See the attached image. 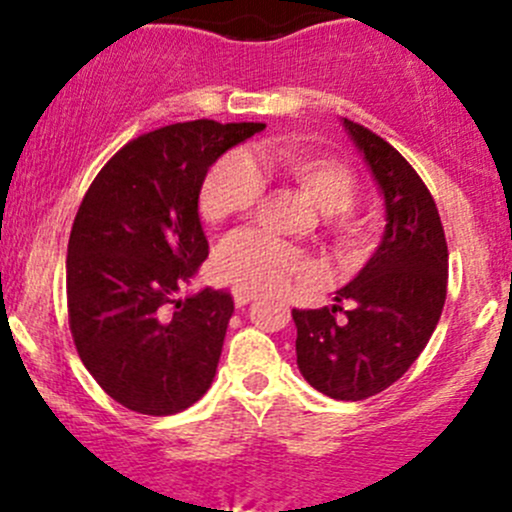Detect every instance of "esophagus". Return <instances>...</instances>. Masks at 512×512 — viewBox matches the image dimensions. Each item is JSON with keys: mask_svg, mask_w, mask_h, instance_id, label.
Listing matches in <instances>:
<instances>
[{"mask_svg": "<svg viewBox=\"0 0 512 512\" xmlns=\"http://www.w3.org/2000/svg\"><path fill=\"white\" fill-rule=\"evenodd\" d=\"M232 299H235V307H245V304H250L252 299H255V294H252L250 289L235 287L232 289Z\"/></svg>", "mask_w": 512, "mask_h": 512, "instance_id": "esophagus-1", "label": "esophagus"}]
</instances>
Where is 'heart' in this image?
<instances>
[{"mask_svg":"<svg viewBox=\"0 0 512 512\" xmlns=\"http://www.w3.org/2000/svg\"><path fill=\"white\" fill-rule=\"evenodd\" d=\"M265 178H282L297 185L322 210V223L342 247H356L364 227L354 218L356 175L352 168L307 148L285 146L277 151L227 153L208 170L200 188L198 208L210 225L247 215L265 190ZM215 272L227 285L250 292H275L294 277L314 272L307 252L280 237L260 230H245L223 242L215 255Z\"/></svg>","mask_w":512,"mask_h":512,"instance_id":"1","label":"heart"}]
</instances>
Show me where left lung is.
Here are the masks:
<instances>
[{"instance_id":"1","label":"left lung","mask_w":512,"mask_h":512,"mask_svg":"<svg viewBox=\"0 0 512 512\" xmlns=\"http://www.w3.org/2000/svg\"><path fill=\"white\" fill-rule=\"evenodd\" d=\"M384 193L386 230L359 275L332 307L292 309L297 366L337 401L389 389L431 339L448 287V245L421 175L391 143L344 118Z\"/></svg>"}]
</instances>
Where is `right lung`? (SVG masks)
Wrapping results in <instances>:
<instances>
[{
  "instance_id": "right-lung-1",
  "label": "right lung",
  "mask_w": 512,
  "mask_h": 512,
  "mask_svg": "<svg viewBox=\"0 0 512 512\" xmlns=\"http://www.w3.org/2000/svg\"><path fill=\"white\" fill-rule=\"evenodd\" d=\"M262 128L200 118L143 133L81 200L66 257L71 337L98 386L136 414H178L213 384L235 304L223 289L178 292L208 257V168Z\"/></svg>"
}]
</instances>
